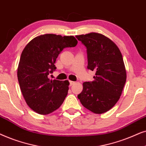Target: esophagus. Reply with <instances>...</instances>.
Instances as JSON below:
<instances>
[{
    "label": "esophagus",
    "mask_w": 146,
    "mask_h": 146,
    "mask_svg": "<svg viewBox=\"0 0 146 146\" xmlns=\"http://www.w3.org/2000/svg\"><path fill=\"white\" fill-rule=\"evenodd\" d=\"M75 82H74V81H69V85L70 86H72L73 84H75Z\"/></svg>",
    "instance_id": "esophagus-1"
}]
</instances>
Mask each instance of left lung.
<instances>
[{
  "label": "left lung",
  "mask_w": 146,
  "mask_h": 146,
  "mask_svg": "<svg viewBox=\"0 0 146 146\" xmlns=\"http://www.w3.org/2000/svg\"><path fill=\"white\" fill-rule=\"evenodd\" d=\"M87 48V69L96 71L94 80L83 83L77 96L81 104L94 113L102 114L119 100L126 81L123 57L117 45L97 33L75 36Z\"/></svg>",
  "instance_id": "left-lung-1"
}]
</instances>
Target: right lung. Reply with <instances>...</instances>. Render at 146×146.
I'll list each match as a JSON object with an SVG mask.
<instances>
[{
    "label": "right lung",
    "mask_w": 146,
    "mask_h": 146,
    "mask_svg": "<svg viewBox=\"0 0 146 146\" xmlns=\"http://www.w3.org/2000/svg\"><path fill=\"white\" fill-rule=\"evenodd\" d=\"M77 44L73 36L45 34L34 38L23 49L17 77L25 102L34 111L49 114L63 103L69 82L50 80L48 75L55 71L56 59L63 48Z\"/></svg>",
    "instance_id": "right-lung-1"
}]
</instances>
